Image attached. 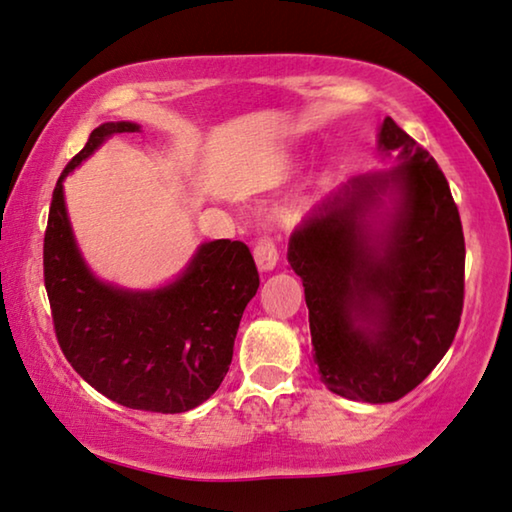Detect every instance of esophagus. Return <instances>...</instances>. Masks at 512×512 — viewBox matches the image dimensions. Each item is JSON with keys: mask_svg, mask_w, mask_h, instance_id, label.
Returning a JSON list of instances; mask_svg holds the SVG:
<instances>
[{"mask_svg": "<svg viewBox=\"0 0 512 512\" xmlns=\"http://www.w3.org/2000/svg\"><path fill=\"white\" fill-rule=\"evenodd\" d=\"M253 253H255V262L259 266V271H271L273 266L278 264V246L271 234L259 236Z\"/></svg>", "mask_w": 512, "mask_h": 512, "instance_id": "esophagus-1", "label": "esophagus"}]
</instances>
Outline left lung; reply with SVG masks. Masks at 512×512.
Returning a JSON list of instances; mask_svg holds the SVG:
<instances>
[{"mask_svg": "<svg viewBox=\"0 0 512 512\" xmlns=\"http://www.w3.org/2000/svg\"><path fill=\"white\" fill-rule=\"evenodd\" d=\"M379 149L398 151V167L326 197L287 250L305 287L319 379L372 404L400 400L430 375L464 305V234L444 172L391 117ZM386 192L392 213L377 231L371 213Z\"/></svg>", "mask_w": 512, "mask_h": 512, "instance_id": "obj_1", "label": "left lung"}]
</instances>
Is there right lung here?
<instances>
[{"instance_id":"add662e5","label":"right lung","mask_w":512,"mask_h":512,"mask_svg":"<svg viewBox=\"0 0 512 512\" xmlns=\"http://www.w3.org/2000/svg\"><path fill=\"white\" fill-rule=\"evenodd\" d=\"M131 121L94 128L52 193L43 280L57 342L73 370L105 398L131 409L181 414L218 391L259 273L243 241L204 243L172 285L128 292L91 276L75 246L61 181Z\"/></svg>"}]
</instances>
